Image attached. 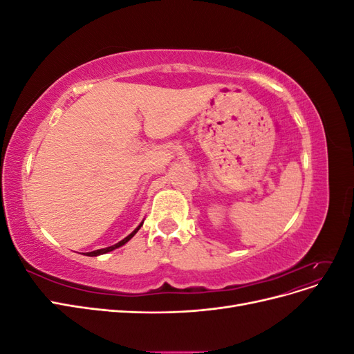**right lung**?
<instances>
[{
    "mask_svg": "<svg viewBox=\"0 0 354 354\" xmlns=\"http://www.w3.org/2000/svg\"><path fill=\"white\" fill-rule=\"evenodd\" d=\"M143 224V223H142ZM142 224H140V226H138L133 233H130V234H128V236L127 238H124L122 241H120V242H118V243H115V245H112V246H108V248H102V250H95V251H91V252H87V255H90V257H94V255H100V254H106V252H109V251H113V250H116V248H120V246H122L124 243H127L128 241H130L133 236H134V234L138 232V229H140L142 227Z\"/></svg>",
    "mask_w": 354,
    "mask_h": 354,
    "instance_id": "obj_1",
    "label": "right lung"
}]
</instances>
